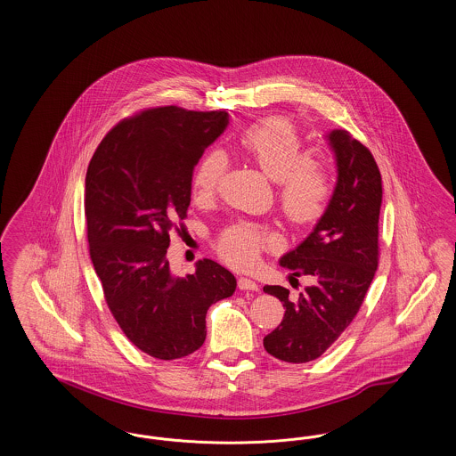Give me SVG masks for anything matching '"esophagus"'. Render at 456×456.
<instances>
[{"label": "esophagus", "mask_w": 456, "mask_h": 456, "mask_svg": "<svg viewBox=\"0 0 456 456\" xmlns=\"http://www.w3.org/2000/svg\"><path fill=\"white\" fill-rule=\"evenodd\" d=\"M238 287L240 290H258V283L248 277H239Z\"/></svg>", "instance_id": "obj_1"}]
</instances>
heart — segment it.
Returning <instances> with one entry per match:
<instances>
[{
    "instance_id": "b5f03b06",
    "label": "heart",
    "mask_w": 456,
    "mask_h": 456,
    "mask_svg": "<svg viewBox=\"0 0 456 456\" xmlns=\"http://www.w3.org/2000/svg\"><path fill=\"white\" fill-rule=\"evenodd\" d=\"M239 147L277 183L281 210L292 225H311L325 214L333 190L331 171L320 153L303 152L301 136L292 123L282 118L263 119L240 134ZM224 173L225 157L220 152L207 153L193 173L196 198L216 195ZM275 242L277 236L266 227L240 222L220 234L217 248L227 263L249 266L261 249Z\"/></svg>"
}]
</instances>
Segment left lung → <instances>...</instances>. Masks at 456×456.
<instances>
[{
	"label": "left lung",
	"instance_id": "1",
	"mask_svg": "<svg viewBox=\"0 0 456 456\" xmlns=\"http://www.w3.org/2000/svg\"><path fill=\"white\" fill-rule=\"evenodd\" d=\"M337 183L325 214L281 265L311 285L296 301L281 285L263 290L281 299L282 323L263 338L273 357L303 364L318 359L355 318L378 268L381 174L368 149L346 130L326 133Z\"/></svg>",
	"mask_w": 456,
	"mask_h": 456
}]
</instances>
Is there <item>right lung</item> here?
Segmentation results:
<instances>
[{"instance_id": "1", "label": "right lung", "mask_w": 456, "mask_h": 456, "mask_svg": "<svg viewBox=\"0 0 456 456\" xmlns=\"http://www.w3.org/2000/svg\"><path fill=\"white\" fill-rule=\"evenodd\" d=\"M227 125L224 110L147 109L109 131L88 164L90 258L114 320L155 359L201 347L208 307L236 290L216 261H196L195 273L179 279L166 256L169 234L186 218L195 166Z\"/></svg>"}]
</instances>
